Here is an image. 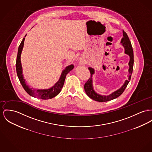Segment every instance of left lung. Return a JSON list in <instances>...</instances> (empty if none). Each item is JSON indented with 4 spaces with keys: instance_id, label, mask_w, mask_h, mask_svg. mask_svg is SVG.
Listing matches in <instances>:
<instances>
[{
    "instance_id": "8db88e82",
    "label": "left lung",
    "mask_w": 152,
    "mask_h": 152,
    "mask_svg": "<svg viewBox=\"0 0 152 152\" xmlns=\"http://www.w3.org/2000/svg\"><path fill=\"white\" fill-rule=\"evenodd\" d=\"M123 37L121 39V45L124 48V53L127 55H128L130 57V61L129 62V78L127 80H126L124 84L121 86V88L119 89L116 90V91L112 92L110 94L105 96V95H101L99 94H97L94 90L93 89V80H92V77L93 75L94 74V70L91 68L89 67V70L91 72V78L88 80V81L85 83L84 85V89L86 92V94L91 99L99 102H106V101H110L112 100H113L119 96H120L123 92L124 91L125 89L126 88L128 83L130 81L131 77H132V72L133 70V65H134V54H133V50L132 48V44L130 41V39L127 34V33L124 31H123Z\"/></svg>"
}]
</instances>
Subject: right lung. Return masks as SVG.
I'll list each match as a JSON object with an SVG mask.
<instances>
[{
  "mask_svg": "<svg viewBox=\"0 0 152 152\" xmlns=\"http://www.w3.org/2000/svg\"><path fill=\"white\" fill-rule=\"evenodd\" d=\"M26 35H25V37H26ZM24 41L25 37L23 39L22 41L20 42V45L18 47V54L17 57V61H16V70L17 76L19 78V80L20 81V83L25 89V91H26L30 96L37 97L43 100H47V99H51L53 97L56 96L60 92H61V88L63 86L65 78L66 77V75L72 70L74 69L73 64H70L68 66H67L64 70H63L61 72V77L59 78V80L50 89H34L33 88H31L28 85L26 84V82L23 78V72H22V67L20 61V55L22 51L23 50V44H24Z\"/></svg>",
  "mask_w": 152,
  "mask_h": 152,
  "instance_id": "obj_1",
  "label": "right lung"
}]
</instances>
